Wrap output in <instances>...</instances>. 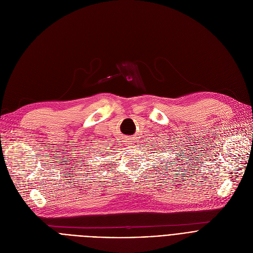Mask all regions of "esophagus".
<instances>
[{
    "label": "esophagus",
    "instance_id": "34e87169",
    "mask_svg": "<svg viewBox=\"0 0 253 253\" xmlns=\"http://www.w3.org/2000/svg\"><path fill=\"white\" fill-rule=\"evenodd\" d=\"M127 140H129V141H131V140H132V138H129V139H127Z\"/></svg>",
    "mask_w": 253,
    "mask_h": 253
}]
</instances>
